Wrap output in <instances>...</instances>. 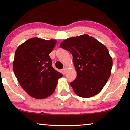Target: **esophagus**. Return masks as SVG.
I'll use <instances>...</instances> for the list:
<instances>
[{"instance_id":"1","label":"esophagus","mask_w":130,"mask_h":130,"mask_svg":"<svg viewBox=\"0 0 130 130\" xmlns=\"http://www.w3.org/2000/svg\"><path fill=\"white\" fill-rule=\"evenodd\" d=\"M66 71H67V68L66 67H64V68L63 69V73H66Z\"/></svg>"}]
</instances>
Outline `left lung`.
Wrapping results in <instances>:
<instances>
[{
  "instance_id": "obj_1",
  "label": "left lung",
  "mask_w": 130,
  "mask_h": 130,
  "mask_svg": "<svg viewBox=\"0 0 130 130\" xmlns=\"http://www.w3.org/2000/svg\"><path fill=\"white\" fill-rule=\"evenodd\" d=\"M60 47L73 57L77 77L70 85L74 93L82 98L98 94L111 74L112 58L107 48L87 34L67 38Z\"/></svg>"
}]
</instances>
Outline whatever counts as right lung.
<instances>
[{
	"mask_svg": "<svg viewBox=\"0 0 130 130\" xmlns=\"http://www.w3.org/2000/svg\"><path fill=\"white\" fill-rule=\"evenodd\" d=\"M55 40L30 38L17 48L13 62L16 77L31 96L44 99L56 89L57 80L63 76L52 67L49 56L56 45Z\"/></svg>",
	"mask_w": 130,
	"mask_h": 130,
	"instance_id": "obj_1",
	"label": "right lung"
}]
</instances>
